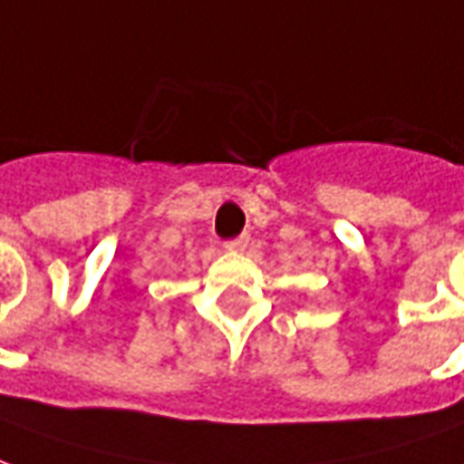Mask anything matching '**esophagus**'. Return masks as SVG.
<instances>
[{
  "label": "esophagus",
  "mask_w": 464,
  "mask_h": 464,
  "mask_svg": "<svg viewBox=\"0 0 464 464\" xmlns=\"http://www.w3.org/2000/svg\"><path fill=\"white\" fill-rule=\"evenodd\" d=\"M246 243H248V236H238V238H231V241H226L223 246H226L228 251H243V248H246Z\"/></svg>",
  "instance_id": "34e87169"
}]
</instances>
